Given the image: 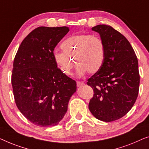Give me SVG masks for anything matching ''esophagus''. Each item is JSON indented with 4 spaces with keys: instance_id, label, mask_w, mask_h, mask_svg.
<instances>
[{
    "instance_id": "esophagus-1",
    "label": "esophagus",
    "mask_w": 149,
    "mask_h": 149,
    "mask_svg": "<svg viewBox=\"0 0 149 149\" xmlns=\"http://www.w3.org/2000/svg\"><path fill=\"white\" fill-rule=\"evenodd\" d=\"M76 84H77V86H78V87L82 86L84 85V81H77Z\"/></svg>"
}]
</instances>
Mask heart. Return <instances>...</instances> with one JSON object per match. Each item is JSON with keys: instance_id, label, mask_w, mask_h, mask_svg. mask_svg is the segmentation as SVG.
I'll use <instances>...</instances> for the list:
<instances>
[{"instance_id": "1", "label": "heart", "mask_w": 149, "mask_h": 149, "mask_svg": "<svg viewBox=\"0 0 149 149\" xmlns=\"http://www.w3.org/2000/svg\"><path fill=\"white\" fill-rule=\"evenodd\" d=\"M63 52H54V59L61 72L70 75L77 65L76 74H93L99 71L105 57L104 41L98 35L80 33L71 36L61 44Z\"/></svg>"}]
</instances>
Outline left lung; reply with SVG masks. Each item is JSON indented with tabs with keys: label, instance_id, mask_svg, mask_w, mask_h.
Listing matches in <instances>:
<instances>
[{
	"label": "left lung",
	"instance_id": "1",
	"mask_svg": "<svg viewBox=\"0 0 149 149\" xmlns=\"http://www.w3.org/2000/svg\"><path fill=\"white\" fill-rule=\"evenodd\" d=\"M92 30L104 41L105 57L99 71L87 80L94 91L88 108L96 119L109 122L127 114L136 100L138 58L126 38L111 26L98 25Z\"/></svg>",
	"mask_w": 149,
	"mask_h": 149
}]
</instances>
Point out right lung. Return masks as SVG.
I'll use <instances>...</instances> for the list:
<instances>
[{
  "label": "right lung",
  "mask_w": 149,
  "mask_h": 149,
  "mask_svg": "<svg viewBox=\"0 0 149 149\" xmlns=\"http://www.w3.org/2000/svg\"><path fill=\"white\" fill-rule=\"evenodd\" d=\"M68 27L41 26L24 39L15 56L11 75L14 99L26 118L40 127L54 126L63 118L76 82L54 59V49Z\"/></svg>",
  "instance_id": "add662e5"
}]
</instances>
